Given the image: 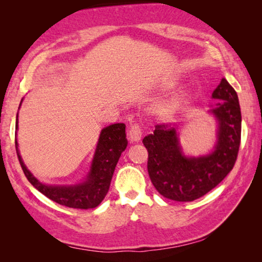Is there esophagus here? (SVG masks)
<instances>
[{"mask_svg":"<svg viewBox=\"0 0 262 262\" xmlns=\"http://www.w3.org/2000/svg\"><path fill=\"white\" fill-rule=\"evenodd\" d=\"M142 127L140 124H130L128 127V136L132 142H138L142 138Z\"/></svg>","mask_w":262,"mask_h":262,"instance_id":"obj_1","label":"esophagus"}]
</instances>
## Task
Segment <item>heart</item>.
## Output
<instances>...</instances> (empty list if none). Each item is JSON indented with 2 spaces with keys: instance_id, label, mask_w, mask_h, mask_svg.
<instances>
[{
  "instance_id": "1",
  "label": "heart",
  "mask_w": 262,
  "mask_h": 262,
  "mask_svg": "<svg viewBox=\"0 0 262 262\" xmlns=\"http://www.w3.org/2000/svg\"><path fill=\"white\" fill-rule=\"evenodd\" d=\"M182 102H183V96H178L173 99L169 100V101L160 104L158 107V111L161 115H164V116L172 115L176 113Z\"/></svg>"
}]
</instances>
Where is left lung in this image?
I'll use <instances>...</instances> for the list:
<instances>
[{"label": "left lung", "mask_w": 262, "mask_h": 262, "mask_svg": "<svg viewBox=\"0 0 262 262\" xmlns=\"http://www.w3.org/2000/svg\"><path fill=\"white\" fill-rule=\"evenodd\" d=\"M214 99L223 100L213 109L219 120V141L213 153L200 158L182 154L176 128L155 126L145 136L147 171L155 189L176 202H192L210 191L230 173L241 143V109L234 89L225 79L214 90Z\"/></svg>", "instance_id": "8db88e82"}]
</instances>
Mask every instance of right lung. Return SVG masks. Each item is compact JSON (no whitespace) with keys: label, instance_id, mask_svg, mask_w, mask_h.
Here are the masks:
<instances>
[{"label":"right lung","instance_id":"right-lung-1","mask_svg":"<svg viewBox=\"0 0 262 262\" xmlns=\"http://www.w3.org/2000/svg\"><path fill=\"white\" fill-rule=\"evenodd\" d=\"M125 127V124H114L103 128L86 180L76 186H46L39 182L22 161L15 140L16 155L27 179L47 198L70 208H94L107 194L117 162L127 146Z\"/></svg>","mask_w":262,"mask_h":262}]
</instances>
